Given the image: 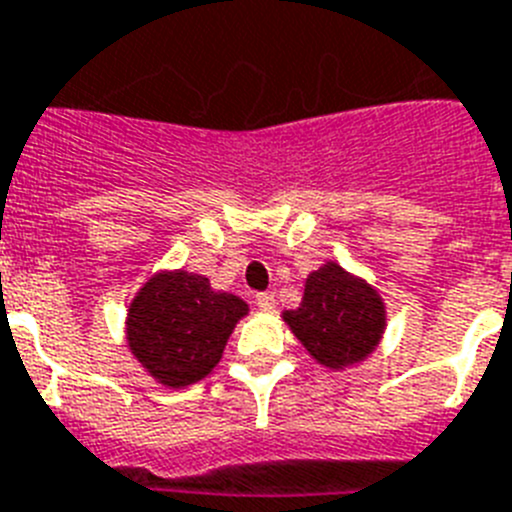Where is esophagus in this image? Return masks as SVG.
I'll return each instance as SVG.
<instances>
[{"instance_id":"obj_1","label":"esophagus","mask_w":512,"mask_h":512,"mask_svg":"<svg viewBox=\"0 0 512 512\" xmlns=\"http://www.w3.org/2000/svg\"><path fill=\"white\" fill-rule=\"evenodd\" d=\"M255 304L262 314H273L275 311V296L273 293H257L255 296Z\"/></svg>"}]
</instances>
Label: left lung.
<instances>
[{
  "instance_id": "1",
  "label": "left lung",
  "mask_w": 512,
  "mask_h": 512,
  "mask_svg": "<svg viewBox=\"0 0 512 512\" xmlns=\"http://www.w3.org/2000/svg\"><path fill=\"white\" fill-rule=\"evenodd\" d=\"M281 319L311 361L327 371H345L368 361L381 345L386 304L373 283L327 260L306 275L301 304L283 311Z\"/></svg>"
}]
</instances>
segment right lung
Returning <instances> with one entry per match:
<instances>
[{"mask_svg": "<svg viewBox=\"0 0 512 512\" xmlns=\"http://www.w3.org/2000/svg\"><path fill=\"white\" fill-rule=\"evenodd\" d=\"M247 301L211 288L185 268L157 270L126 309V348L151 381L167 389L198 384L219 366Z\"/></svg>", "mask_w": 512, "mask_h": 512, "instance_id": "add662e5", "label": "right lung"}]
</instances>
